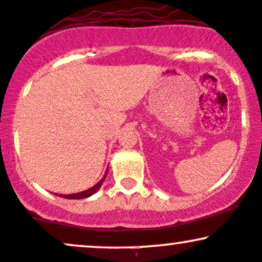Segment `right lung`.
<instances>
[{
    "mask_svg": "<svg viewBox=\"0 0 262 262\" xmlns=\"http://www.w3.org/2000/svg\"><path fill=\"white\" fill-rule=\"evenodd\" d=\"M107 172H108V168L106 169V172H105V176H103L102 177V179H101V181L97 183V184H95L94 185V187H91L90 189H88V190H84V191H80V193H77V194H69V195H59V196H62V198H66V199H85V198H89V196H91V195H94L96 193L97 190H99V189L101 188V185H102V183H103V181H105V178H106V176H107Z\"/></svg>",
    "mask_w": 262,
    "mask_h": 262,
    "instance_id": "1",
    "label": "right lung"
}]
</instances>
